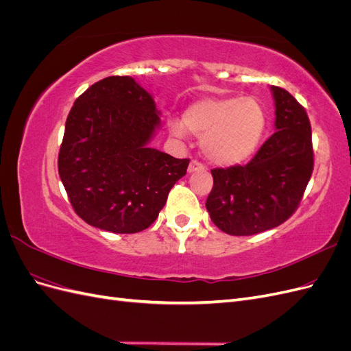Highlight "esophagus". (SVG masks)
<instances>
[{"instance_id":"esophagus-1","label":"esophagus","mask_w":351,"mask_h":351,"mask_svg":"<svg viewBox=\"0 0 351 351\" xmlns=\"http://www.w3.org/2000/svg\"><path fill=\"white\" fill-rule=\"evenodd\" d=\"M204 169H205V165L202 164V162H199L197 159H193V161H190L187 171L189 173H196V171H204Z\"/></svg>"}]
</instances>
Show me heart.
<instances>
[{"label":"heart","instance_id":"obj_1","mask_svg":"<svg viewBox=\"0 0 351 351\" xmlns=\"http://www.w3.org/2000/svg\"><path fill=\"white\" fill-rule=\"evenodd\" d=\"M267 129V112L254 98H200L184 111L183 123L171 130L184 136L189 130L202 137V149L218 165H236L253 155Z\"/></svg>","mask_w":351,"mask_h":351}]
</instances>
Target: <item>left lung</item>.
<instances>
[{"label":"left lung","mask_w":351,"mask_h":351,"mask_svg":"<svg viewBox=\"0 0 351 351\" xmlns=\"http://www.w3.org/2000/svg\"><path fill=\"white\" fill-rule=\"evenodd\" d=\"M275 132L246 165L214 168L206 209L230 236H253L281 226L299 208L313 173L312 127L291 93L271 88Z\"/></svg>","instance_id":"obj_1"}]
</instances>
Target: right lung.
<instances>
[{
	"instance_id": "right-lung-1",
	"label": "right lung",
	"mask_w": 351,
	"mask_h": 351,
	"mask_svg": "<svg viewBox=\"0 0 351 351\" xmlns=\"http://www.w3.org/2000/svg\"><path fill=\"white\" fill-rule=\"evenodd\" d=\"M152 97L129 76H110L71 107L58 174L74 212L115 234L146 230L190 159L147 147L159 125Z\"/></svg>"
}]
</instances>
